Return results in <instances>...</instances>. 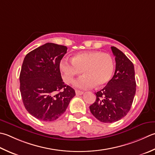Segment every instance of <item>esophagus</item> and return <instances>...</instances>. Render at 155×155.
<instances>
[{"mask_svg":"<svg viewBox=\"0 0 155 155\" xmlns=\"http://www.w3.org/2000/svg\"><path fill=\"white\" fill-rule=\"evenodd\" d=\"M75 93H76V95H81L84 93L83 91H78V90H76Z\"/></svg>","mask_w":155,"mask_h":155,"instance_id":"34e87169","label":"esophagus"}]
</instances>
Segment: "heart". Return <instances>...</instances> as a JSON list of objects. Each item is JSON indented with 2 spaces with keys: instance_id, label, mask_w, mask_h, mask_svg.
Returning a JSON list of instances; mask_svg holds the SVG:
<instances>
[{
  "instance_id": "1",
  "label": "heart",
  "mask_w": 155,
  "mask_h": 155,
  "mask_svg": "<svg viewBox=\"0 0 155 155\" xmlns=\"http://www.w3.org/2000/svg\"><path fill=\"white\" fill-rule=\"evenodd\" d=\"M115 64L110 54L100 51H86L78 53L72 58V61L62 59L60 68L66 83L73 82L76 76L84 74L74 83L76 88L90 89L105 85L113 76Z\"/></svg>"
}]
</instances>
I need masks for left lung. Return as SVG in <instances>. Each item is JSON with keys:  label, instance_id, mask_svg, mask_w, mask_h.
Instances as JSON below:
<instances>
[{"label": "left lung", "instance_id": "1", "mask_svg": "<svg viewBox=\"0 0 155 155\" xmlns=\"http://www.w3.org/2000/svg\"><path fill=\"white\" fill-rule=\"evenodd\" d=\"M111 48L116 57L114 75L104 89L95 93V101L89 107L93 116L104 123L117 122L126 116L136 89L133 63L117 48Z\"/></svg>", "mask_w": 155, "mask_h": 155}]
</instances>
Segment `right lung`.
<instances>
[{
  "mask_svg": "<svg viewBox=\"0 0 155 155\" xmlns=\"http://www.w3.org/2000/svg\"><path fill=\"white\" fill-rule=\"evenodd\" d=\"M67 47L46 43L25 56L21 67L20 91L23 105L32 116L51 122L64 113L74 90L64 84L60 63Z\"/></svg>",
  "mask_w": 155,
  "mask_h": 155,
  "instance_id": "add662e5",
  "label": "right lung"
}]
</instances>
